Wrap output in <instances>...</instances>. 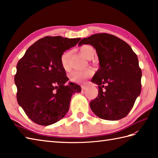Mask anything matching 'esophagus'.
<instances>
[{
	"mask_svg": "<svg viewBox=\"0 0 158 158\" xmlns=\"http://www.w3.org/2000/svg\"><path fill=\"white\" fill-rule=\"evenodd\" d=\"M81 89H82V90L83 91H85V90H86L87 89V86H82L81 87Z\"/></svg>",
	"mask_w": 158,
	"mask_h": 158,
	"instance_id": "1",
	"label": "esophagus"
}]
</instances>
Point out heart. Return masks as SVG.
<instances>
[{
  "label": "heart",
  "instance_id": "heart-1",
  "mask_svg": "<svg viewBox=\"0 0 158 158\" xmlns=\"http://www.w3.org/2000/svg\"><path fill=\"white\" fill-rule=\"evenodd\" d=\"M80 52L83 57L88 58L92 54L94 51V49L89 45H83L80 48ZM70 56L69 52H64L61 58H60V62L62 68L65 71H69L70 67L69 64V58ZM93 74V71L90 69H87L85 70H75L70 74L69 79L71 81L75 83H83L85 80L91 77Z\"/></svg>",
  "mask_w": 158,
  "mask_h": 158
}]
</instances>
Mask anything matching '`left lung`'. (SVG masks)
<instances>
[{"mask_svg": "<svg viewBox=\"0 0 158 158\" xmlns=\"http://www.w3.org/2000/svg\"><path fill=\"white\" fill-rule=\"evenodd\" d=\"M84 44L94 48L100 64L92 79L98 85V95L89 102L90 108L103 119L123 118L141 91L142 71L138 57L125 41L106 33L83 39L79 46Z\"/></svg>", "mask_w": 158, "mask_h": 158, "instance_id": "left-lung-1", "label": "left lung"}]
</instances>
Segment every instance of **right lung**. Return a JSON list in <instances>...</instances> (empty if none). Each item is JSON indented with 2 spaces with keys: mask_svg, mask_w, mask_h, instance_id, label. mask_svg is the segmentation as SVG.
Here are the masks:
<instances>
[{
  "mask_svg": "<svg viewBox=\"0 0 158 158\" xmlns=\"http://www.w3.org/2000/svg\"><path fill=\"white\" fill-rule=\"evenodd\" d=\"M80 40L45 36L30 47L17 64L14 80L18 102L39 125H52L62 119L73 95L81 91L75 83L64 85L69 78L60 62L62 53Z\"/></svg>",
  "mask_w": 158,
  "mask_h": 158,
  "instance_id": "add662e5",
  "label": "right lung"
}]
</instances>
